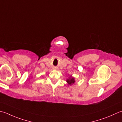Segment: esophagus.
Here are the masks:
<instances>
[{
    "label": "esophagus",
    "instance_id": "1",
    "mask_svg": "<svg viewBox=\"0 0 122 122\" xmlns=\"http://www.w3.org/2000/svg\"><path fill=\"white\" fill-rule=\"evenodd\" d=\"M56 67H54L53 68V69H54V70H56Z\"/></svg>",
    "mask_w": 122,
    "mask_h": 122
}]
</instances>
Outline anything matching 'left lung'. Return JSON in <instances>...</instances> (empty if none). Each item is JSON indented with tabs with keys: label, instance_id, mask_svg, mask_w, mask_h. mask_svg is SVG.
Wrapping results in <instances>:
<instances>
[{
	"label": "left lung",
	"instance_id": "1",
	"mask_svg": "<svg viewBox=\"0 0 122 122\" xmlns=\"http://www.w3.org/2000/svg\"><path fill=\"white\" fill-rule=\"evenodd\" d=\"M66 81V82H67L69 85H72L75 82V78L73 77H72L71 76H70V78H69L68 79H67Z\"/></svg>",
	"mask_w": 122,
	"mask_h": 122
}]
</instances>
